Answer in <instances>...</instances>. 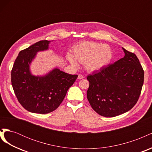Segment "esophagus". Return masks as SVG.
Listing matches in <instances>:
<instances>
[{"mask_svg": "<svg viewBox=\"0 0 152 152\" xmlns=\"http://www.w3.org/2000/svg\"><path fill=\"white\" fill-rule=\"evenodd\" d=\"M84 76L83 75H78V77H77V79H84Z\"/></svg>", "mask_w": 152, "mask_h": 152, "instance_id": "obj_1", "label": "esophagus"}]
</instances>
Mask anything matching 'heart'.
<instances>
[{
    "label": "heart",
    "instance_id": "1",
    "mask_svg": "<svg viewBox=\"0 0 152 152\" xmlns=\"http://www.w3.org/2000/svg\"><path fill=\"white\" fill-rule=\"evenodd\" d=\"M113 51L108 44L93 41H82L73 48V55L67 53L66 58L71 65L77 67L78 61L84 63L86 70L99 71L112 60Z\"/></svg>",
    "mask_w": 152,
    "mask_h": 152
}]
</instances>
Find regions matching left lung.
<instances>
[{"label": "left lung", "mask_w": 152, "mask_h": 152, "mask_svg": "<svg viewBox=\"0 0 152 152\" xmlns=\"http://www.w3.org/2000/svg\"><path fill=\"white\" fill-rule=\"evenodd\" d=\"M124 58L87 77V98L94 111L105 117L130 110L137 103L144 81V71L136 54L122 48Z\"/></svg>", "instance_id": "left-lung-1"}]
</instances>
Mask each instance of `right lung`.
I'll use <instances>...</instances> for the list:
<instances>
[{
    "mask_svg": "<svg viewBox=\"0 0 152 152\" xmlns=\"http://www.w3.org/2000/svg\"><path fill=\"white\" fill-rule=\"evenodd\" d=\"M50 42L41 40L21 50L11 71V83L18 102L31 113L45 114L56 110L78 77L58 67L44 75L32 74L31 63L37 53L49 49Z\"/></svg>",
    "mask_w": 152,
    "mask_h": 152,
    "instance_id": "add662e5",
    "label": "right lung"
}]
</instances>
